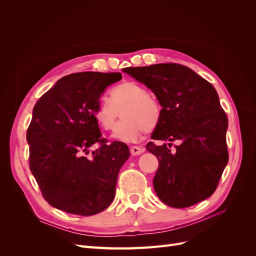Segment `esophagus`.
Returning a JSON list of instances; mask_svg holds the SVG:
<instances>
[{
	"label": "esophagus",
	"instance_id": "obj_1",
	"mask_svg": "<svg viewBox=\"0 0 256 256\" xmlns=\"http://www.w3.org/2000/svg\"><path fill=\"white\" fill-rule=\"evenodd\" d=\"M130 152H131V154H134V156H136V154H140L144 152V148L140 146H131Z\"/></svg>",
	"mask_w": 256,
	"mask_h": 256
}]
</instances>
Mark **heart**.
Instances as JSON below:
<instances>
[{
  "instance_id": "1",
  "label": "heart",
  "mask_w": 256,
  "mask_h": 256,
  "mask_svg": "<svg viewBox=\"0 0 256 256\" xmlns=\"http://www.w3.org/2000/svg\"><path fill=\"white\" fill-rule=\"evenodd\" d=\"M111 100L100 99L95 108V118L100 127L111 130L122 111V120L116 125L112 136L120 141H136L141 134L158 125L162 108L160 102L136 82H122L111 92Z\"/></svg>"
}]
</instances>
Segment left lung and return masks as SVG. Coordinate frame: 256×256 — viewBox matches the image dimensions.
<instances>
[{"label":"left lung","instance_id":"8db88e82","mask_svg":"<svg viewBox=\"0 0 256 256\" xmlns=\"http://www.w3.org/2000/svg\"><path fill=\"white\" fill-rule=\"evenodd\" d=\"M124 72L145 84L162 106L152 140L180 141L171 150L148 142L158 158L154 189L164 204L186 208L216 191L228 161V116L212 85L187 66L175 63L127 67Z\"/></svg>","mask_w":256,"mask_h":256}]
</instances>
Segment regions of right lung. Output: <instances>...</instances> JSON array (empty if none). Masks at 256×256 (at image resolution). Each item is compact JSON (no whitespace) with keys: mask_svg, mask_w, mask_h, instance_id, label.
Returning <instances> with one entry per match:
<instances>
[{"mask_svg":"<svg viewBox=\"0 0 256 256\" xmlns=\"http://www.w3.org/2000/svg\"><path fill=\"white\" fill-rule=\"evenodd\" d=\"M120 79V72L68 74L34 106L26 132L30 170L51 206L88 216L114 200L130 152L125 143L102 138L94 111L106 86ZM94 144L98 148L90 154Z\"/></svg>","mask_w":256,"mask_h":256,"instance_id":"1","label":"right lung"}]
</instances>
